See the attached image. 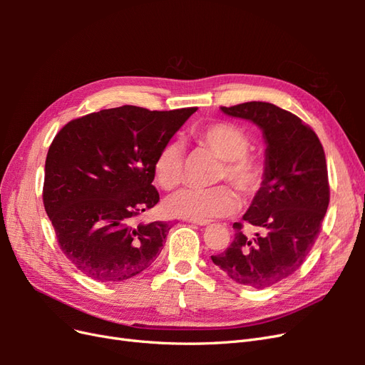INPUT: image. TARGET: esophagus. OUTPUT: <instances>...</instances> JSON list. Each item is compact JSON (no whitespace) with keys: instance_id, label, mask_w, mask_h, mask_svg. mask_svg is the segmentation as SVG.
<instances>
[{"instance_id":"34e87169","label":"esophagus","mask_w":365,"mask_h":365,"mask_svg":"<svg viewBox=\"0 0 365 365\" xmlns=\"http://www.w3.org/2000/svg\"><path fill=\"white\" fill-rule=\"evenodd\" d=\"M189 222H190V224H196V225H201V227H205V225L210 224L208 220H195V219H190Z\"/></svg>"}]
</instances>
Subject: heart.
<instances>
[{
	"instance_id": "1",
	"label": "heart",
	"mask_w": 365,
	"mask_h": 365,
	"mask_svg": "<svg viewBox=\"0 0 365 365\" xmlns=\"http://www.w3.org/2000/svg\"><path fill=\"white\" fill-rule=\"evenodd\" d=\"M196 141L222 160L216 181H230L247 200L256 196L267 181V165L250 153L251 140L247 132L228 121L207 125L195 132ZM153 180L164 190H173L182 181L184 150L178 143L164 145L153 160ZM165 212L176 217L210 220L233 215L239 197L228 185L212 189H185L170 196L164 204Z\"/></svg>"
}]
</instances>
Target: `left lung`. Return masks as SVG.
I'll list each match as a JSON object with an SVG mask.
<instances>
[{
	"label": "left lung",
	"instance_id": "8db88e82",
	"mask_svg": "<svg viewBox=\"0 0 365 365\" xmlns=\"http://www.w3.org/2000/svg\"><path fill=\"white\" fill-rule=\"evenodd\" d=\"M220 109L263 130L267 181L244 215L259 233L247 236L235 222L231 245L212 260L236 283L263 289L300 268L319 235L330 200L324 149L311 126L272 103Z\"/></svg>",
	"mask_w": 365,
	"mask_h": 365
}]
</instances>
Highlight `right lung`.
Here are the masks:
<instances>
[{
	"instance_id": "right-lung-1",
	"label": "right lung",
	"mask_w": 365,
	"mask_h": 365,
	"mask_svg": "<svg viewBox=\"0 0 365 365\" xmlns=\"http://www.w3.org/2000/svg\"><path fill=\"white\" fill-rule=\"evenodd\" d=\"M195 111L125 105L71 120L54 137L43 207L62 252L90 279L128 280L158 257L170 225L134 219L160 201L153 160Z\"/></svg>"
}]
</instances>
